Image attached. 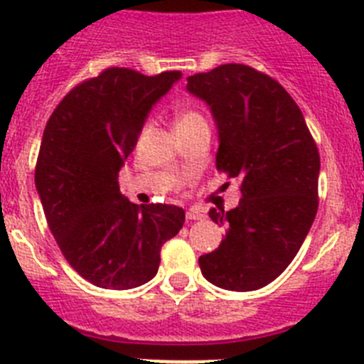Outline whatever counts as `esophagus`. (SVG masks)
I'll return each mask as SVG.
<instances>
[{
	"instance_id": "34e87169",
	"label": "esophagus",
	"mask_w": 364,
	"mask_h": 364,
	"mask_svg": "<svg viewBox=\"0 0 364 364\" xmlns=\"http://www.w3.org/2000/svg\"><path fill=\"white\" fill-rule=\"evenodd\" d=\"M186 217H188V220H204L205 213L198 210H189L188 213H186Z\"/></svg>"
}]
</instances>
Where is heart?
Masks as SVG:
<instances>
[{
    "label": "heart",
    "mask_w": 364,
    "mask_h": 364,
    "mask_svg": "<svg viewBox=\"0 0 364 364\" xmlns=\"http://www.w3.org/2000/svg\"><path fill=\"white\" fill-rule=\"evenodd\" d=\"M197 122H204V118H202L197 111H184L180 112L178 120H176V127H180V125L197 124Z\"/></svg>",
    "instance_id": "obj_1"
}]
</instances>
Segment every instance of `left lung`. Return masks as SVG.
Here are the masks:
<instances>
[{"label":"left lung","instance_id":"1","mask_svg":"<svg viewBox=\"0 0 364 364\" xmlns=\"http://www.w3.org/2000/svg\"><path fill=\"white\" fill-rule=\"evenodd\" d=\"M205 102L218 133L217 169L240 182L239 205L210 210L226 226L220 246L198 257L211 284L252 291L290 264L317 213L319 151L301 109L284 87L240 63L188 78Z\"/></svg>","mask_w":364,"mask_h":364}]
</instances>
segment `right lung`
Returning a JSON list of instances; mask_svg holds the SVG:
<instances>
[{
    "label": "right lung",
    "mask_w": 364,
    "mask_h": 364,
    "mask_svg": "<svg viewBox=\"0 0 364 364\" xmlns=\"http://www.w3.org/2000/svg\"><path fill=\"white\" fill-rule=\"evenodd\" d=\"M182 78L104 70L54 109L41 138L36 191L58 246L85 281L131 290L156 275L160 250L186 220L178 205L124 198L118 173L154 104Z\"/></svg>",
    "instance_id": "add662e5"
}]
</instances>
